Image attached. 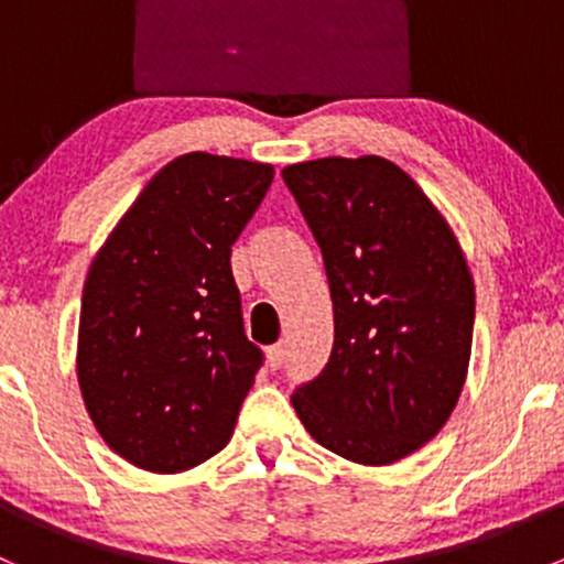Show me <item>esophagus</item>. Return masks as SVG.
Returning <instances> with one entry per match:
<instances>
[{
  "label": "esophagus",
  "mask_w": 564,
  "mask_h": 564,
  "mask_svg": "<svg viewBox=\"0 0 564 564\" xmlns=\"http://www.w3.org/2000/svg\"><path fill=\"white\" fill-rule=\"evenodd\" d=\"M283 360H286V344L281 340V344H275L267 349V362H270L272 368H281Z\"/></svg>",
  "instance_id": "1"
}]
</instances>
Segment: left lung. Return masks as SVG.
I'll use <instances>...</instances> for the list:
<instances>
[{
	"instance_id": "left-lung-1",
	"label": "left lung",
	"mask_w": 564,
	"mask_h": 564,
	"mask_svg": "<svg viewBox=\"0 0 564 564\" xmlns=\"http://www.w3.org/2000/svg\"><path fill=\"white\" fill-rule=\"evenodd\" d=\"M318 248L335 338L292 395L322 447L360 466L412 456L451 420L471 357L475 278L423 187L379 155L283 169Z\"/></svg>"
}]
</instances>
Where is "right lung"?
<instances>
[{"instance_id": "add662e5", "label": "right lung", "mask_w": 564, "mask_h": 564, "mask_svg": "<svg viewBox=\"0 0 564 564\" xmlns=\"http://www.w3.org/2000/svg\"><path fill=\"white\" fill-rule=\"evenodd\" d=\"M272 176L242 158H174L89 264L78 388L106 445L139 469L187 471L235 434L261 351L242 329L229 259Z\"/></svg>"}]
</instances>
